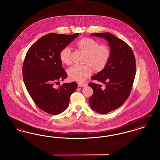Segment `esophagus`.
I'll return each instance as SVG.
<instances>
[{"label": "esophagus", "mask_w": 160, "mask_h": 160, "mask_svg": "<svg viewBox=\"0 0 160 160\" xmlns=\"http://www.w3.org/2000/svg\"><path fill=\"white\" fill-rule=\"evenodd\" d=\"M78 86L79 88H84V86H86V84H84L78 83Z\"/></svg>", "instance_id": "obj_1"}]
</instances>
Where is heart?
Listing matches in <instances>:
<instances>
[{"label": "heart", "instance_id": "1", "mask_svg": "<svg viewBox=\"0 0 160 160\" xmlns=\"http://www.w3.org/2000/svg\"><path fill=\"white\" fill-rule=\"evenodd\" d=\"M75 46L85 54L84 66L74 65L68 69L69 78L79 83H83L91 76L94 71L99 72L103 71L109 62L111 52L106 45H99V43L90 38H83L77 41ZM59 59L65 65L71 62V50L68 47L63 48L59 53Z\"/></svg>", "mask_w": 160, "mask_h": 160}]
</instances>
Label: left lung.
<instances>
[{"label": "left lung", "mask_w": 160, "mask_h": 160, "mask_svg": "<svg viewBox=\"0 0 160 160\" xmlns=\"http://www.w3.org/2000/svg\"><path fill=\"white\" fill-rule=\"evenodd\" d=\"M91 36L104 38L108 42L111 56L106 68L92 77L105 84H88L93 89L89 104L92 109L100 114L107 113L120 107L128 98L136 75V59L131 47L113 34L94 33Z\"/></svg>", "instance_id": "8db88e82"}]
</instances>
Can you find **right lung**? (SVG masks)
<instances>
[{
	"mask_svg": "<svg viewBox=\"0 0 160 160\" xmlns=\"http://www.w3.org/2000/svg\"><path fill=\"white\" fill-rule=\"evenodd\" d=\"M78 35L47 34L31 46L26 55L24 83L36 105L48 114L56 115L65 110L71 95L78 86L76 82L63 83L58 88L54 84L67 77L59 53Z\"/></svg>",
	"mask_w": 160,
	"mask_h": 160,
	"instance_id": "obj_1",
	"label": "right lung"
}]
</instances>
